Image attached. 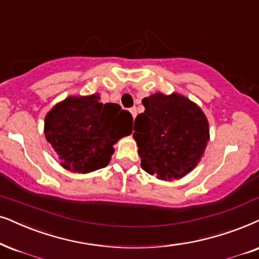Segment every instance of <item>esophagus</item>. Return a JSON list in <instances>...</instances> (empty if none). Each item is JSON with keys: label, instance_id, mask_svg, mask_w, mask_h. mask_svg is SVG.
<instances>
[{"label": "esophagus", "instance_id": "34e87169", "mask_svg": "<svg viewBox=\"0 0 259 259\" xmlns=\"http://www.w3.org/2000/svg\"><path fill=\"white\" fill-rule=\"evenodd\" d=\"M130 113L132 114L133 119H136V116H137V109L134 108V107H133V108H131V109H130Z\"/></svg>", "mask_w": 259, "mask_h": 259}]
</instances>
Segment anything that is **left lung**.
I'll return each mask as SVG.
<instances>
[{"label":"left lung","mask_w":259,"mask_h":259,"mask_svg":"<svg viewBox=\"0 0 259 259\" xmlns=\"http://www.w3.org/2000/svg\"><path fill=\"white\" fill-rule=\"evenodd\" d=\"M145 112L134 121L133 138L142 167L162 181L180 180L200 163L209 140L202 109L181 94L143 99Z\"/></svg>","instance_id":"obj_1"}]
</instances>
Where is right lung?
Returning a JSON list of instances; mask_svg holds the SVG:
<instances>
[{
  "mask_svg": "<svg viewBox=\"0 0 259 259\" xmlns=\"http://www.w3.org/2000/svg\"><path fill=\"white\" fill-rule=\"evenodd\" d=\"M100 94L69 96L45 116L46 140L64 169L88 174L108 165L117 140L132 133L133 117L116 103L100 102Z\"/></svg>",
  "mask_w": 259,
  "mask_h": 259,
  "instance_id": "right-lung-1",
  "label": "right lung"
}]
</instances>
